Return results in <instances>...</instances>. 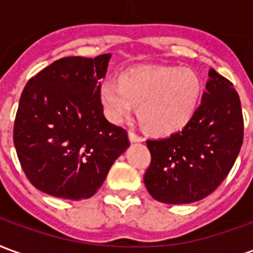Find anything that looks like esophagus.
<instances>
[{
    "label": "esophagus",
    "mask_w": 253,
    "mask_h": 253,
    "mask_svg": "<svg viewBox=\"0 0 253 253\" xmlns=\"http://www.w3.org/2000/svg\"><path fill=\"white\" fill-rule=\"evenodd\" d=\"M128 139H130V142L131 143H137V142H141V141H143L142 137H139V135H137L135 132H132V131L128 132Z\"/></svg>",
    "instance_id": "1"
}]
</instances>
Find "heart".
<instances>
[{
  "instance_id": "heart-1",
  "label": "heart",
  "mask_w": 253,
  "mask_h": 253,
  "mask_svg": "<svg viewBox=\"0 0 253 253\" xmlns=\"http://www.w3.org/2000/svg\"><path fill=\"white\" fill-rule=\"evenodd\" d=\"M99 100L105 116L122 123L134 112L152 132L179 131L194 116L201 94V80L190 67H135L119 76V84L104 81Z\"/></svg>"
}]
</instances>
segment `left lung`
I'll use <instances>...</instances> for the list:
<instances>
[{
  "label": "left lung",
  "instance_id": "1",
  "mask_svg": "<svg viewBox=\"0 0 253 253\" xmlns=\"http://www.w3.org/2000/svg\"><path fill=\"white\" fill-rule=\"evenodd\" d=\"M243 137L239 94L233 84L210 69L201 105L184 128L146 141L152 163L143 181L149 194L168 205L206 198L230 172Z\"/></svg>",
  "mask_w": 253,
  "mask_h": 253
}]
</instances>
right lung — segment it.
<instances>
[{
    "label": "right lung",
    "mask_w": 253,
    "mask_h": 253,
    "mask_svg": "<svg viewBox=\"0 0 253 253\" xmlns=\"http://www.w3.org/2000/svg\"><path fill=\"white\" fill-rule=\"evenodd\" d=\"M110 58H62L25 85L13 142L28 180L44 194L70 201L93 196L130 146L126 130L105 119L99 100L97 81Z\"/></svg>",
    "instance_id": "right-lung-1"
}]
</instances>
